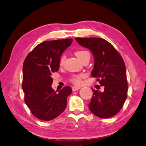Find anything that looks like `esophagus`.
Wrapping results in <instances>:
<instances>
[{"label": "esophagus", "instance_id": "obj_1", "mask_svg": "<svg viewBox=\"0 0 146 146\" xmlns=\"http://www.w3.org/2000/svg\"><path fill=\"white\" fill-rule=\"evenodd\" d=\"M79 89H80V87H72L73 91H77Z\"/></svg>", "mask_w": 146, "mask_h": 146}]
</instances>
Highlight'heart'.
<instances>
[{"mask_svg":"<svg viewBox=\"0 0 146 146\" xmlns=\"http://www.w3.org/2000/svg\"><path fill=\"white\" fill-rule=\"evenodd\" d=\"M75 54L76 56L77 57V58L81 60V61H83L84 59L87 57H90V53L89 52L86 50H77L75 52ZM65 60V57L64 55H61L59 58V65H63L64 64ZM84 77V75L83 74H79V75H72L69 79L71 83H72L75 85H79V84L81 83V79L82 78Z\"/></svg>","mask_w":146,"mask_h":146,"instance_id":"heart-1","label":"heart"}]
</instances>
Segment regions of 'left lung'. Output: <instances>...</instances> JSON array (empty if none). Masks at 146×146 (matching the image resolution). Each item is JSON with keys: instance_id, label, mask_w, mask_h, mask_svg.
<instances>
[{"instance_id": "8db88e82", "label": "left lung", "mask_w": 146, "mask_h": 146, "mask_svg": "<svg viewBox=\"0 0 146 146\" xmlns=\"http://www.w3.org/2000/svg\"><path fill=\"white\" fill-rule=\"evenodd\" d=\"M75 40L93 53L94 65L91 76L104 88L103 92L92 88L93 94L89 104V110L99 118H110L120 111L127 98L128 85L124 61L114 46L104 39Z\"/></svg>"}]
</instances>
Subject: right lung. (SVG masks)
Returning a JSON list of instances; mask_svg holds the SVG:
<instances>
[{
    "label": "right lung",
    "mask_w": 146,
    "mask_h": 146,
    "mask_svg": "<svg viewBox=\"0 0 146 146\" xmlns=\"http://www.w3.org/2000/svg\"><path fill=\"white\" fill-rule=\"evenodd\" d=\"M72 42L69 38L45 41L35 47L24 60L22 85L24 101L40 120H52L66 108L71 88L67 86L56 93L51 87L52 75L58 71L59 58Z\"/></svg>",
    "instance_id": "add662e5"
}]
</instances>
